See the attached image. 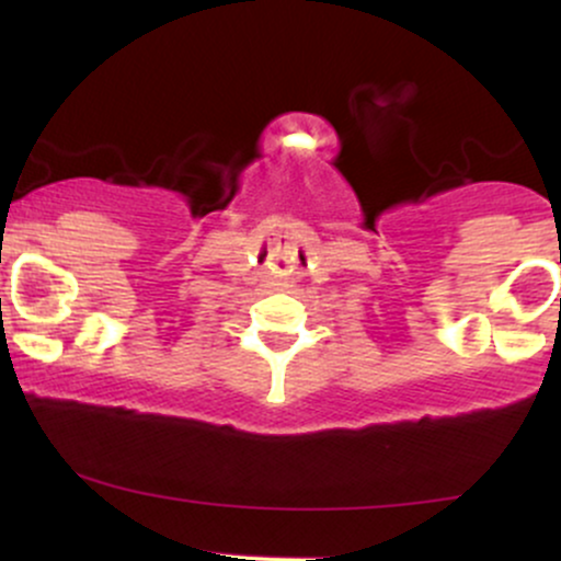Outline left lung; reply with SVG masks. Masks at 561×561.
I'll return each mask as SVG.
<instances>
[{
  "mask_svg": "<svg viewBox=\"0 0 561 561\" xmlns=\"http://www.w3.org/2000/svg\"><path fill=\"white\" fill-rule=\"evenodd\" d=\"M559 306H561V300H559Z\"/></svg>",
  "mask_w": 561,
  "mask_h": 561,
  "instance_id": "1",
  "label": "left lung"
}]
</instances>
